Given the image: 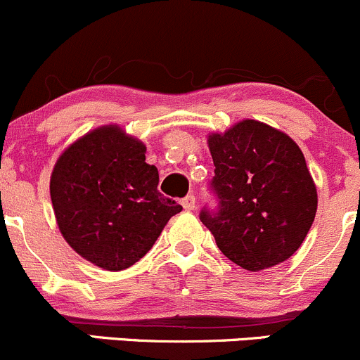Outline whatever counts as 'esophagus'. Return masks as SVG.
Masks as SVG:
<instances>
[{"label": "esophagus", "mask_w": 360, "mask_h": 360, "mask_svg": "<svg viewBox=\"0 0 360 360\" xmlns=\"http://www.w3.org/2000/svg\"><path fill=\"white\" fill-rule=\"evenodd\" d=\"M181 206L185 207V210L187 211H192L195 207V198L192 194H188L187 198H184L181 199Z\"/></svg>", "instance_id": "34e87169"}]
</instances>
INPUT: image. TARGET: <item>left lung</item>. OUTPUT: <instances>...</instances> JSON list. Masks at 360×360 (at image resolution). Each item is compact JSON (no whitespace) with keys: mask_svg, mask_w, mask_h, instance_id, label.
I'll return each mask as SVG.
<instances>
[{"mask_svg":"<svg viewBox=\"0 0 360 360\" xmlns=\"http://www.w3.org/2000/svg\"><path fill=\"white\" fill-rule=\"evenodd\" d=\"M218 211H201L221 253L251 272L296 253L317 213V188L298 143L281 129L243 120L210 133Z\"/></svg>","mask_w":360,"mask_h":360,"instance_id":"obj_1","label":"left lung"}]
</instances>
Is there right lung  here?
Instances as JSON below:
<instances>
[{
  "label": "right lung",
  "mask_w": 360,
  "mask_h": 360,
  "mask_svg": "<svg viewBox=\"0 0 360 360\" xmlns=\"http://www.w3.org/2000/svg\"><path fill=\"white\" fill-rule=\"evenodd\" d=\"M146 143L121 126L103 124L58 155L50 195L58 231L84 260L117 272L154 246L181 206L158 191Z\"/></svg>",
  "instance_id": "right-lung-1"
}]
</instances>
